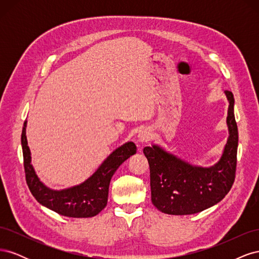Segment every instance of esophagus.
<instances>
[{
	"instance_id": "obj_1",
	"label": "esophagus",
	"mask_w": 259,
	"mask_h": 259,
	"mask_svg": "<svg viewBox=\"0 0 259 259\" xmlns=\"http://www.w3.org/2000/svg\"><path fill=\"white\" fill-rule=\"evenodd\" d=\"M151 138H152L151 132L145 128V130L139 132L138 137H137V142L140 144H146L149 142V140H151Z\"/></svg>"
}]
</instances>
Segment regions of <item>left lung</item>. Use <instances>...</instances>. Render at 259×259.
Listing matches in <instances>:
<instances>
[{"mask_svg": "<svg viewBox=\"0 0 259 259\" xmlns=\"http://www.w3.org/2000/svg\"><path fill=\"white\" fill-rule=\"evenodd\" d=\"M225 93L229 100L227 116L229 138L221 160L214 166H192L158 146L144 148L150 167L151 201L162 213H200L221 202L230 191L236 178L239 135L233 112V94L230 91Z\"/></svg>", "mask_w": 259, "mask_h": 259, "instance_id": "8db88e82", "label": "left lung"}]
</instances>
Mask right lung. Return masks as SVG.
I'll use <instances>...</instances> for the list:
<instances>
[{
    "mask_svg": "<svg viewBox=\"0 0 259 259\" xmlns=\"http://www.w3.org/2000/svg\"><path fill=\"white\" fill-rule=\"evenodd\" d=\"M27 122L23 123L21 146L23 154L26 182L33 197L40 204L56 211L57 214L73 218H86L97 215L103 210L108 201L110 180L115 170L131 155L136 153L134 143H126L114 150L88 180L79 186L61 191L45 187L37 178L31 165L30 149L26 136Z\"/></svg>",
    "mask_w": 259,
    "mask_h": 259,
    "instance_id": "add662e5",
    "label": "right lung"
}]
</instances>
